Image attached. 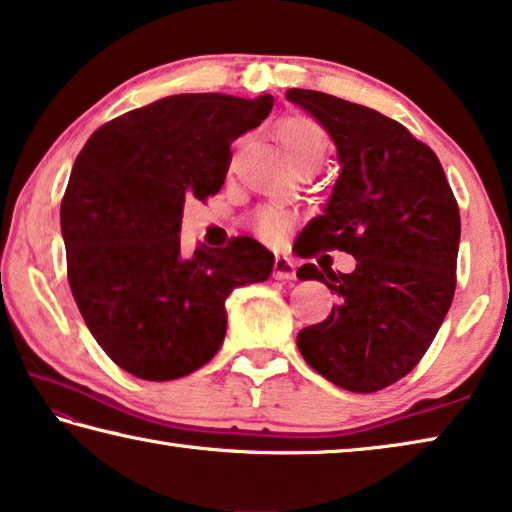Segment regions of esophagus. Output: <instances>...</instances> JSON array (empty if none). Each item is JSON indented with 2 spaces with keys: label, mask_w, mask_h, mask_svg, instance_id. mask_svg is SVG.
<instances>
[{
  "label": "esophagus",
  "mask_w": 512,
  "mask_h": 512,
  "mask_svg": "<svg viewBox=\"0 0 512 512\" xmlns=\"http://www.w3.org/2000/svg\"><path fill=\"white\" fill-rule=\"evenodd\" d=\"M273 277L275 280H296V264L291 262L289 257H275L273 264Z\"/></svg>",
  "instance_id": "1"
}]
</instances>
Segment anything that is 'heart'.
Here are the masks:
<instances>
[{
	"label": "heart",
	"instance_id": "b5f03b06",
	"mask_svg": "<svg viewBox=\"0 0 512 512\" xmlns=\"http://www.w3.org/2000/svg\"><path fill=\"white\" fill-rule=\"evenodd\" d=\"M277 137L284 146V151L289 153V158L293 160L298 169L309 167V164H318L325 155V133L314 119L302 117V115H293L282 119L277 124ZM284 214L275 212V210H264L257 216V232L264 239H277L284 230Z\"/></svg>",
	"mask_w": 512,
	"mask_h": 512
}]
</instances>
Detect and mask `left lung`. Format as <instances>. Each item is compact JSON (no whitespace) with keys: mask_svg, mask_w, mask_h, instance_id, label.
I'll list each match as a JSON object with an SVG mask.
<instances>
[{"mask_svg":"<svg viewBox=\"0 0 512 512\" xmlns=\"http://www.w3.org/2000/svg\"><path fill=\"white\" fill-rule=\"evenodd\" d=\"M336 144L339 178L323 214L300 237L307 257L345 250L352 273L298 268L336 293L323 323L300 329L298 350L316 372L352 393H375L418 366L456 289L461 216L443 164L381 112L332 94L291 88Z\"/></svg>","mask_w":512,"mask_h":512,"instance_id":"1","label":"left lung"}]
</instances>
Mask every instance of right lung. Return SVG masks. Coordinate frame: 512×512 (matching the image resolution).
<instances>
[{
    "label": "right lung",
    "mask_w": 512,
    "mask_h": 512,
    "mask_svg": "<svg viewBox=\"0 0 512 512\" xmlns=\"http://www.w3.org/2000/svg\"><path fill=\"white\" fill-rule=\"evenodd\" d=\"M273 108L271 94H173L103 124L60 203L67 280L103 352L131 375L171 381L219 352L237 287L264 282L275 257L259 241L198 246L185 257L189 198L223 187L239 135Z\"/></svg>",
    "instance_id": "obj_1"
}]
</instances>
